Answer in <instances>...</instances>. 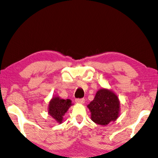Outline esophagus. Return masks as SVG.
<instances>
[{
  "instance_id": "esophagus-1",
  "label": "esophagus",
  "mask_w": 158,
  "mask_h": 158,
  "mask_svg": "<svg viewBox=\"0 0 158 158\" xmlns=\"http://www.w3.org/2000/svg\"><path fill=\"white\" fill-rule=\"evenodd\" d=\"M76 102L77 103H80V104H84L85 102V99L84 98L82 99H76Z\"/></svg>"
}]
</instances>
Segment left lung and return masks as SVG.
<instances>
[{"label":"left lung","instance_id":"obj_1","mask_svg":"<svg viewBox=\"0 0 158 158\" xmlns=\"http://www.w3.org/2000/svg\"><path fill=\"white\" fill-rule=\"evenodd\" d=\"M91 119L99 125L106 126L115 121L120 113V101L115 93L107 88L99 89L93 101L88 105Z\"/></svg>","mask_w":158,"mask_h":158}]
</instances>
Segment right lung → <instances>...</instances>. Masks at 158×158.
Returning <instances> with one entry per match:
<instances>
[{
	"label": "right lung",
	"mask_w": 158,
	"mask_h": 158,
	"mask_svg": "<svg viewBox=\"0 0 158 158\" xmlns=\"http://www.w3.org/2000/svg\"><path fill=\"white\" fill-rule=\"evenodd\" d=\"M73 106L69 99H63L60 97L54 96L50 100L48 106V114L59 124L63 123V116Z\"/></svg>",
	"instance_id": "obj_1"
}]
</instances>
